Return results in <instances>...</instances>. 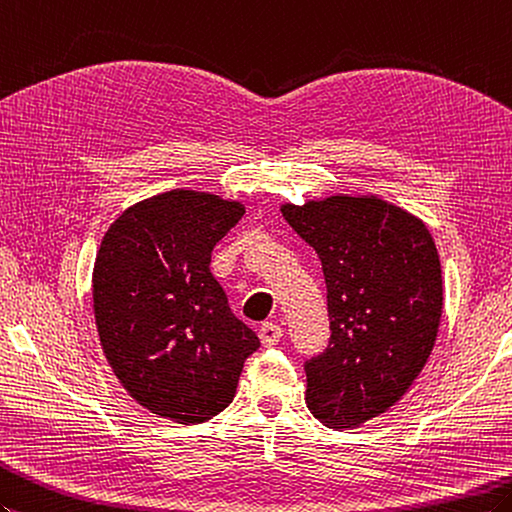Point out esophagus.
Listing matches in <instances>:
<instances>
[{"instance_id": "1", "label": "esophagus", "mask_w": 512, "mask_h": 512, "mask_svg": "<svg viewBox=\"0 0 512 512\" xmlns=\"http://www.w3.org/2000/svg\"><path fill=\"white\" fill-rule=\"evenodd\" d=\"M283 338V329L277 323H264L259 327V340L264 347H275V344Z\"/></svg>"}]
</instances>
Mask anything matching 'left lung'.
Instances as JSON below:
<instances>
[{
  "mask_svg": "<svg viewBox=\"0 0 512 512\" xmlns=\"http://www.w3.org/2000/svg\"><path fill=\"white\" fill-rule=\"evenodd\" d=\"M323 264L331 338L305 362V401L334 430L371 421L406 395L434 349L443 275L432 233L377 196L281 205Z\"/></svg>",
  "mask_w": 512,
  "mask_h": 512,
  "instance_id": "8db88e82",
  "label": "left lung"
}]
</instances>
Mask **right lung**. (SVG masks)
Returning a JSON list of instances; mask_svg holds the SVG:
<instances>
[{
  "label": "right lung",
  "instance_id": "add662e5",
  "mask_svg": "<svg viewBox=\"0 0 512 512\" xmlns=\"http://www.w3.org/2000/svg\"><path fill=\"white\" fill-rule=\"evenodd\" d=\"M244 205L172 189L128 207L93 266V314L113 373L139 406L174 423H205L229 406L259 349L211 275V251Z\"/></svg>",
  "mask_w": 512,
  "mask_h": 512
}]
</instances>
